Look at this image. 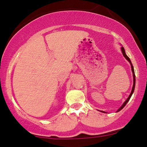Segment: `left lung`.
I'll return each mask as SVG.
<instances>
[{
    "mask_svg": "<svg viewBox=\"0 0 147 147\" xmlns=\"http://www.w3.org/2000/svg\"><path fill=\"white\" fill-rule=\"evenodd\" d=\"M121 51H122V54H123L124 57H125L126 59H127L128 61H129V63H130V65H131V69H132V74H133V86H132L131 93H130V94L129 95V96H128V98H127V99H126V101L124 102L123 104H122V105L121 106V107H120V108H119V109H118L116 112H119V111H120V110H121L122 109V108H123L124 107V106H126V104L128 103V102L129 101V100L130 99V98H131V96H132V94H133V92H134V88H135V81H136V79H135V74H134V67H133V65H132V63H131V61H130V58L128 57L127 55H126V53H125V50H124V47H121ZM101 112H104H104H104V111H101Z\"/></svg>",
    "mask_w": 147,
    "mask_h": 147,
    "instance_id": "left-lung-1",
    "label": "left lung"
}]
</instances>
